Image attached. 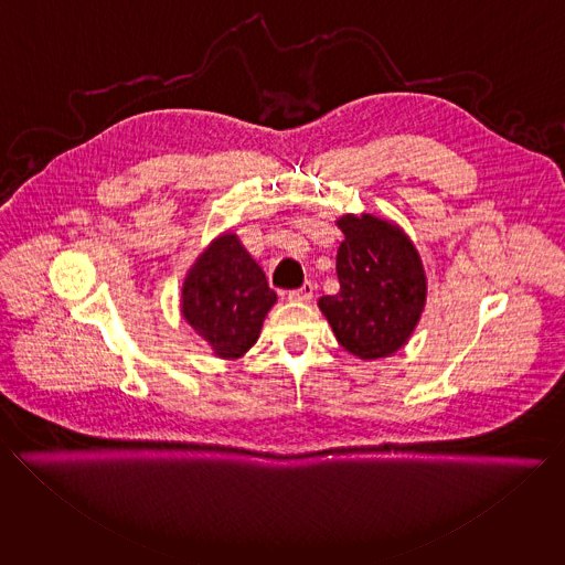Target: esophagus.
Masks as SVG:
<instances>
[{
	"mask_svg": "<svg viewBox=\"0 0 565 565\" xmlns=\"http://www.w3.org/2000/svg\"><path fill=\"white\" fill-rule=\"evenodd\" d=\"M288 299H290V301H297V303H308V301H312V281H306L301 288H297V290H290V292H288Z\"/></svg>",
	"mask_w": 565,
	"mask_h": 565,
	"instance_id": "esophagus-1",
	"label": "esophagus"
}]
</instances>
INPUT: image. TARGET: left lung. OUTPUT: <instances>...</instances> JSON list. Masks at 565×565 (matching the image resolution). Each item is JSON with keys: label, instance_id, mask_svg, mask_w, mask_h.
<instances>
[{"label": "left lung", "instance_id": "obj_1", "mask_svg": "<svg viewBox=\"0 0 565 565\" xmlns=\"http://www.w3.org/2000/svg\"><path fill=\"white\" fill-rule=\"evenodd\" d=\"M344 241L335 270L340 292L320 297L344 351L360 360L396 353L414 333L427 301V277L405 232L373 214L338 218Z\"/></svg>", "mask_w": 565, "mask_h": 565}]
</instances>
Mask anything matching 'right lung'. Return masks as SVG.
Listing matches in <instances>:
<instances>
[{"label": "right lung", "instance_id": "add662e5", "mask_svg": "<svg viewBox=\"0 0 565 565\" xmlns=\"http://www.w3.org/2000/svg\"><path fill=\"white\" fill-rule=\"evenodd\" d=\"M277 295L236 234L218 236L196 257L182 288V316L223 360L243 358L259 338Z\"/></svg>", "mask_w": 565, "mask_h": 565}]
</instances>
